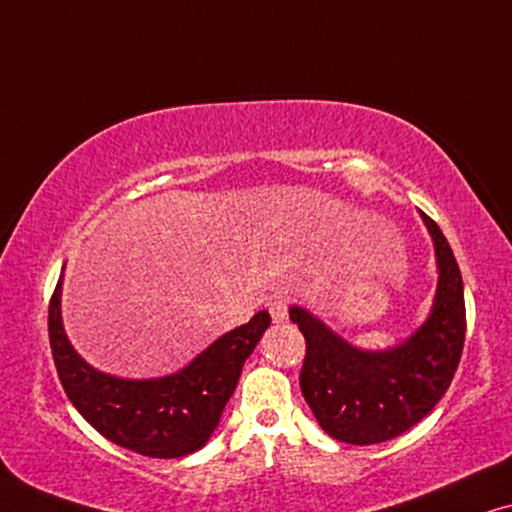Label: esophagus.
I'll return each mask as SVG.
<instances>
[{
    "instance_id": "esophagus-1",
    "label": "esophagus",
    "mask_w": 512,
    "mask_h": 512,
    "mask_svg": "<svg viewBox=\"0 0 512 512\" xmlns=\"http://www.w3.org/2000/svg\"><path fill=\"white\" fill-rule=\"evenodd\" d=\"M269 313H271V320L280 325V322L287 320V301L283 297H273L269 301Z\"/></svg>"
}]
</instances>
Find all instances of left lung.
<instances>
[{
    "label": "left lung",
    "mask_w": 512,
    "mask_h": 512,
    "mask_svg": "<svg viewBox=\"0 0 512 512\" xmlns=\"http://www.w3.org/2000/svg\"><path fill=\"white\" fill-rule=\"evenodd\" d=\"M434 241L438 283L427 320L385 350L357 348L304 306L290 320L306 338L301 394L336 441L383 443L415 427L443 399L464 348V283L441 227L420 211Z\"/></svg>",
    "instance_id": "8db88e82"
}]
</instances>
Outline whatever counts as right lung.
<instances>
[{
	"mask_svg": "<svg viewBox=\"0 0 512 512\" xmlns=\"http://www.w3.org/2000/svg\"><path fill=\"white\" fill-rule=\"evenodd\" d=\"M62 280L64 269L50 299L48 336L57 376L78 413L111 443L146 457L176 459L204 448L271 315L259 311L169 376L120 378L95 369L71 345L62 322Z\"/></svg>",
	"mask_w": 512,
	"mask_h": 512,
	"instance_id": "add662e5",
	"label": "right lung"
}]
</instances>
